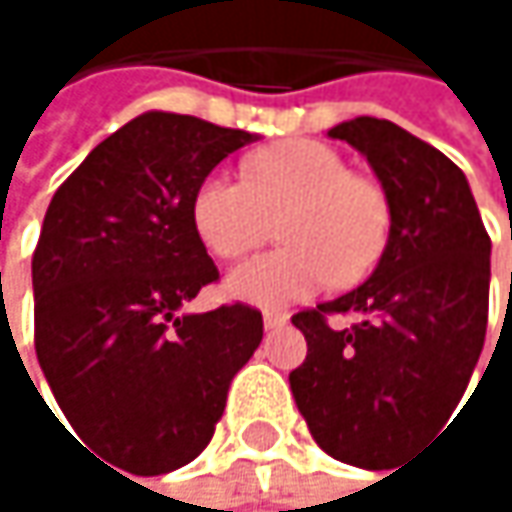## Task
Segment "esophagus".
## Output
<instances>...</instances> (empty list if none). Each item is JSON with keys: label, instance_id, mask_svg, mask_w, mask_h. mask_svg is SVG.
<instances>
[{"label": "esophagus", "instance_id": "34e87169", "mask_svg": "<svg viewBox=\"0 0 512 512\" xmlns=\"http://www.w3.org/2000/svg\"><path fill=\"white\" fill-rule=\"evenodd\" d=\"M287 323V317L281 311H263V326L266 329H281Z\"/></svg>", "mask_w": 512, "mask_h": 512}]
</instances>
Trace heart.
I'll return each instance as SVG.
<instances>
[{
    "label": "heart",
    "instance_id": "b5f03b06",
    "mask_svg": "<svg viewBox=\"0 0 512 512\" xmlns=\"http://www.w3.org/2000/svg\"><path fill=\"white\" fill-rule=\"evenodd\" d=\"M284 249L237 266L228 296L287 308L329 287L358 281L385 249L388 201L356 177L335 148L311 139L272 145L246 162V180L213 171L192 198V225L207 252L222 260L249 255L272 237L277 219Z\"/></svg>",
    "mask_w": 512,
    "mask_h": 512
}]
</instances>
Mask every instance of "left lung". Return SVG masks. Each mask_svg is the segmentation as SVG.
Masks as SVG:
<instances>
[{"instance_id":"1","label":"left lung","mask_w":512,"mask_h":512,"mask_svg":"<svg viewBox=\"0 0 512 512\" xmlns=\"http://www.w3.org/2000/svg\"><path fill=\"white\" fill-rule=\"evenodd\" d=\"M376 171L388 243L356 290L293 314L308 356L290 373L314 442L335 460L385 468L457 409L483 350L489 234L460 168L382 118L329 130ZM329 313H358L332 330Z\"/></svg>"}]
</instances>
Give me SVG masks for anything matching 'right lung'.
Masks as SVG:
<instances>
[{
	"instance_id": "1",
	"label": "right lung",
	"mask_w": 512,
	"mask_h": 512,
	"mask_svg": "<svg viewBox=\"0 0 512 512\" xmlns=\"http://www.w3.org/2000/svg\"><path fill=\"white\" fill-rule=\"evenodd\" d=\"M246 130L145 112L58 186L32 257L35 350L58 409L97 454L165 474L213 439L263 317L243 302L186 314L219 278L195 225L201 180Z\"/></svg>"
}]
</instances>
